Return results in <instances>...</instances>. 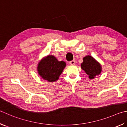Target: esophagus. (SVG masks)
<instances>
[{
  "label": "esophagus",
  "mask_w": 127,
  "mask_h": 127,
  "mask_svg": "<svg viewBox=\"0 0 127 127\" xmlns=\"http://www.w3.org/2000/svg\"><path fill=\"white\" fill-rule=\"evenodd\" d=\"M69 63L71 65H74L75 64V60H73V61H71L69 62Z\"/></svg>",
  "instance_id": "obj_1"
}]
</instances>
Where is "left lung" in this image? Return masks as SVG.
Wrapping results in <instances>:
<instances>
[{
	"label": "left lung",
	"instance_id": "left-lung-1",
	"mask_svg": "<svg viewBox=\"0 0 127 127\" xmlns=\"http://www.w3.org/2000/svg\"><path fill=\"white\" fill-rule=\"evenodd\" d=\"M81 68L89 75V78L91 79L99 74L102 71L100 64L90 56L84 58L83 62L81 64Z\"/></svg>",
	"mask_w": 127,
	"mask_h": 127
}]
</instances>
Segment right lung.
Returning <instances> with one entry per match:
<instances>
[{"label": "right lung", "mask_w": 127, "mask_h": 127, "mask_svg": "<svg viewBox=\"0 0 127 127\" xmlns=\"http://www.w3.org/2000/svg\"><path fill=\"white\" fill-rule=\"evenodd\" d=\"M65 65L64 62H59L55 57L48 56L39 63L38 73L44 79L47 80L48 82L56 81Z\"/></svg>", "instance_id": "1"}]
</instances>
